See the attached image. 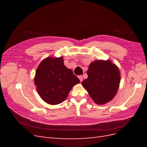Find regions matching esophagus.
<instances>
[{
  "mask_svg": "<svg viewBox=\"0 0 147 147\" xmlns=\"http://www.w3.org/2000/svg\"><path fill=\"white\" fill-rule=\"evenodd\" d=\"M78 78L80 79V81L81 82L83 81V77H82V75H79L78 76Z\"/></svg>",
  "mask_w": 147,
  "mask_h": 147,
  "instance_id": "1",
  "label": "esophagus"
}]
</instances>
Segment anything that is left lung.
Here are the masks:
<instances>
[{
	"label": "left lung",
	"mask_w": 147,
	"mask_h": 147,
	"mask_svg": "<svg viewBox=\"0 0 147 147\" xmlns=\"http://www.w3.org/2000/svg\"><path fill=\"white\" fill-rule=\"evenodd\" d=\"M88 78L82 83L97 104H106L117 94L120 83L118 68L109 60H96L89 65Z\"/></svg>",
	"instance_id": "left-lung-1"
}]
</instances>
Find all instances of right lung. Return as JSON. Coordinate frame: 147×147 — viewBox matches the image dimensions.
<instances>
[{
	"label": "right lung",
	"instance_id": "obj_1",
	"mask_svg": "<svg viewBox=\"0 0 147 147\" xmlns=\"http://www.w3.org/2000/svg\"><path fill=\"white\" fill-rule=\"evenodd\" d=\"M80 80L64 64L63 57H48L39 64L34 78L35 85L41 98L47 103L56 105L68 96Z\"/></svg>",
	"mask_w": 147,
	"mask_h": 147
}]
</instances>
